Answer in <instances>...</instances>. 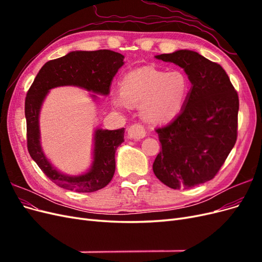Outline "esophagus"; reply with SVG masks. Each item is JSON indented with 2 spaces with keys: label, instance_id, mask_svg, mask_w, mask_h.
<instances>
[{
  "label": "esophagus",
  "instance_id": "1",
  "mask_svg": "<svg viewBox=\"0 0 262 262\" xmlns=\"http://www.w3.org/2000/svg\"><path fill=\"white\" fill-rule=\"evenodd\" d=\"M145 136H146L145 129H144V126L142 125L141 123H134V124L129 126L128 137L130 139L140 140V139H143Z\"/></svg>",
  "mask_w": 262,
  "mask_h": 262
}]
</instances>
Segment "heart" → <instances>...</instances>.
I'll return each mask as SVG.
<instances>
[{
	"mask_svg": "<svg viewBox=\"0 0 262 262\" xmlns=\"http://www.w3.org/2000/svg\"><path fill=\"white\" fill-rule=\"evenodd\" d=\"M121 92L113 94L117 107L141 104L145 120L164 123L176 118L186 106L191 81L182 70L166 71L154 67L139 68L126 73L121 80Z\"/></svg>",
	"mask_w": 262,
	"mask_h": 262,
	"instance_id": "b5f03b06",
	"label": "heart"
}]
</instances>
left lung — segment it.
<instances>
[{"mask_svg":"<svg viewBox=\"0 0 262 262\" xmlns=\"http://www.w3.org/2000/svg\"><path fill=\"white\" fill-rule=\"evenodd\" d=\"M185 70L192 87L182 112L157 128L162 150L155 176L171 189H189L215 177L237 140L238 94L225 70L191 50L156 55Z\"/></svg>","mask_w":262,"mask_h":262,"instance_id":"8db88e82","label":"left lung"}]
</instances>
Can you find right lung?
<instances>
[{
  "label": "right lung",
  "mask_w": 262,
  "mask_h": 262,
  "mask_svg": "<svg viewBox=\"0 0 262 262\" xmlns=\"http://www.w3.org/2000/svg\"><path fill=\"white\" fill-rule=\"evenodd\" d=\"M123 55L112 50L74 51L50 60L40 69L25 99L27 147L31 158L55 185L76 192H94L112 181L116 170L115 153L124 141V129L96 130L94 162L89 172L70 177L53 168L39 142L38 116L50 89L63 85L80 86L87 91L108 95L114 76L123 66Z\"/></svg>",
  "instance_id": "obj_1"
}]
</instances>
